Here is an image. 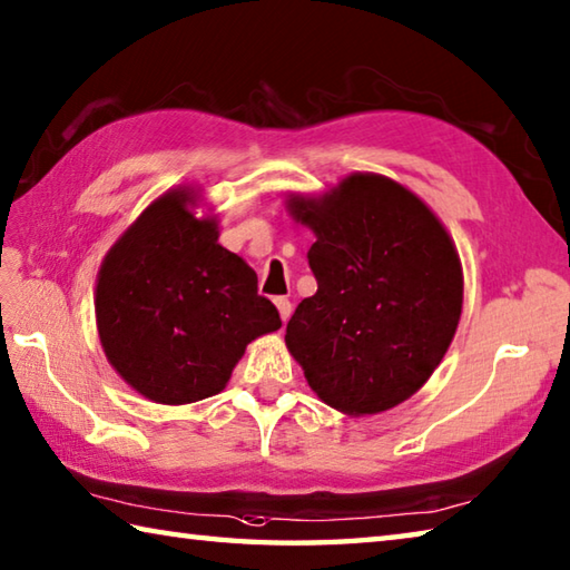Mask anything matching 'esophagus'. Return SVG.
<instances>
[{"label":"esophagus","instance_id":"obj_1","mask_svg":"<svg viewBox=\"0 0 570 570\" xmlns=\"http://www.w3.org/2000/svg\"><path fill=\"white\" fill-rule=\"evenodd\" d=\"M276 308H278V316H282V321H288V316H292V302L288 298H276Z\"/></svg>","mask_w":570,"mask_h":570}]
</instances>
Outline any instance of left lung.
<instances>
[{"instance_id": "left-lung-1", "label": "left lung", "mask_w": 570, "mask_h": 570, "mask_svg": "<svg viewBox=\"0 0 570 570\" xmlns=\"http://www.w3.org/2000/svg\"><path fill=\"white\" fill-rule=\"evenodd\" d=\"M286 206L316 236L308 266L318 284L288 318L286 348L331 409L364 416L399 406L456 334L463 272L449 232L381 174H351Z\"/></svg>"}]
</instances>
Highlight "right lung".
<instances>
[{"instance_id":"add662e5","label":"right lung","mask_w":570,"mask_h":570,"mask_svg":"<svg viewBox=\"0 0 570 570\" xmlns=\"http://www.w3.org/2000/svg\"><path fill=\"white\" fill-rule=\"evenodd\" d=\"M186 186L149 204L101 262L97 328L109 364L154 403L219 393L246 344L282 326L254 268L219 244L216 216L196 219Z\"/></svg>"}]
</instances>
